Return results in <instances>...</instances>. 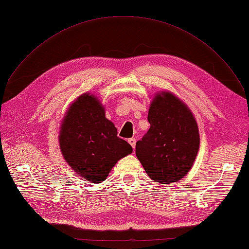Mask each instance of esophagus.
I'll return each mask as SVG.
<instances>
[{
  "instance_id": "1",
  "label": "esophagus",
  "mask_w": 249,
  "mask_h": 249,
  "mask_svg": "<svg viewBox=\"0 0 249 249\" xmlns=\"http://www.w3.org/2000/svg\"><path fill=\"white\" fill-rule=\"evenodd\" d=\"M128 142L130 143V145L133 147V149L135 148V144H136V138H134V137H132V138H129L128 139Z\"/></svg>"
}]
</instances>
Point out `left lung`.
I'll return each instance as SVG.
<instances>
[{
	"label": "left lung",
	"mask_w": 249,
	"mask_h": 249,
	"mask_svg": "<svg viewBox=\"0 0 249 249\" xmlns=\"http://www.w3.org/2000/svg\"><path fill=\"white\" fill-rule=\"evenodd\" d=\"M150 128L138 140L136 157L151 180L170 184L184 177L199 148L197 123L189 107L170 91H160L149 106Z\"/></svg>",
	"instance_id": "left-lung-1"
}]
</instances>
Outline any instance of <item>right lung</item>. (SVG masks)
Wrapping results in <instances>:
<instances>
[{
	"instance_id": "obj_1",
	"label": "right lung",
	"mask_w": 249,
	"mask_h": 249,
	"mask_svg": "<svg viewBox=\"0 0 249 249\" xmlns=\"http://www.w3.org/2000/svg\"><path fill=\"white\" fill-rule=\"evenodd\" d=\"M59 143L74 172L92 183L105 181L117 161L132 153V146L117 136L99 99L89 93L81 94L68 107Z\"/></svg>"
}]
</instances>
